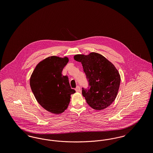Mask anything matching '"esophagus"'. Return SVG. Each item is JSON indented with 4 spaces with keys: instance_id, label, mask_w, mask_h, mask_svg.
I'll return each instance as SVG.
<instances>
[{
    "instance_id": "1",
    "label": "esophagus",
    "mask_w": 153,
    "mask_h": 153,
    "mask_svg": "<svg viewBox=\"0 0 153 153\" xmlns=\"http://www.w3.org/2000/svg\"><path fill=\"white\" fill-rule=\"evenodd\" d=\"M75 90H76V91L77 92H79L81 91V88H80V87H79V86H77V87L76 88Z\"/></svg>"
}]
</instances>
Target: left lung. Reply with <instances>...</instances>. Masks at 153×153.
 Returning <instances> with one entry per match:
<instances>
[{
    "label": "left lung",
    "mask_w": 153,
    "mask_h": 153,
    "mask_svg": "<svg viewBox=\"0 0 153 153\" xmlns=\"http://www.w3.org/2000/svg\"><path fill=\"white\" fill-rule=\"evenodd\" d=\"M74 59L81 62L89 83L87 88H82L88 104L96 110L109 106L117 97L120 83V76L115 66L94 52L87 56L76 55Z\"/></svg>",
    "instance_id": "obj_1"
}]
</instances>
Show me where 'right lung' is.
I'll list each match as a JSON object with an SVG mask.
<instances>
[{
  "instance_id": "add662e5",
  "label": "right lung",
  "mask_w": 153,
  "mask_h": 153,
  "mask_svg": "<svg viewBox=\"0 0 153 153\" xmlns=\"http://www.w3.org/2000/svg\"><path fill=\"white\" fill-rule=\"evenodd\" d=\"M68 58L51 56L36 65L31 74L30 84L38 103L48 111L59 114L69 104L71 95L76 91L71 88L68 76L62 71Z\"/></svg>"
}]
</instances>
